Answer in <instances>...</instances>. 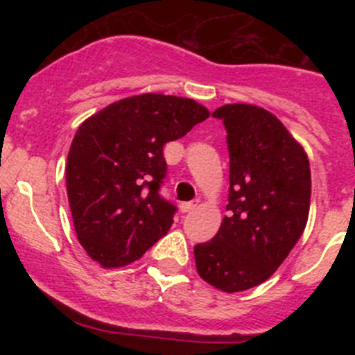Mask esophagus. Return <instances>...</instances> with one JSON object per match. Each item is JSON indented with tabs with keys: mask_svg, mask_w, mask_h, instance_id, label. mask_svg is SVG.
Returning a JSON list of instances; mask_svg holds the SVG:
<instances>
[{
	"mask_svg": "<svg viewBox=\"0 0 355 355\" xmlns=\"http://www.w3.org/2000/svg\"><path fill=\"white\" fill-rule=\"evenodd\" d=\"M199 200H189V202H182L180 204V211L182 213H189L191 209H194L196 206H198Z\"/></svg>",
	"mask_w": 355,
	"mask_h": 355,
	"instance_id": "34e87169",
	"label": "esophagus"
}]
</instances>
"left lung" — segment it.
<instances>
[{
    "instance_id": "left-lung-1",
    "label": "left lung",
    "mask_w": 355,
    "mask_h": 355,
    "mask_svg": "<svg viewBox=\"0 0 355 355\" xmlns=\"http://www.w3.org/2000/svg\"><path fill=\"white\" fill-rule=\"evenodd\" d=\"M230 155L228 214L211 241L194 247L199 277L234 293L263 284L278 270L306 228L311 200L309 159L270 111L225 105Z\"/></svg>"
}]
</instances>
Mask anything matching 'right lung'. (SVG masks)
I'll return each mask as SVG.
<instances>
[{
	"instance_id": "add662e5",
	"label": "right lung",
	"mask_w": 355,
	"mask_h": 355,
	"mask_svg": "<svg viewBox=\"0 0 355 355\" xmlns=\"http://www.w3.org/2000/svg\"><path fill=\"white\" fill-rule=\"evenodd\" d=\"M209 111L192 99L141 94L78 127L67 159V192L78 242L103 268L134 263L166 235L177 206L159 194L163 148Z\"/></svg>"
}]
</instances>
